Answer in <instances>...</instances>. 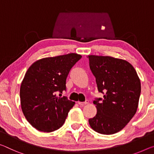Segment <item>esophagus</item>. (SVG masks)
<instances>
[{"label":"esophagus","mask_w":154,"mask_h":154,"mask_svg":"<svg viewBox=\"0 0 154 154\" xmlns=\"http://www.w3.org/2000/svg\"><path fill=\"white\" fill-rule=\"evenodd\" d=\"M88 103V100H86V101H84V102H78V104L79 105V106H84V105H86V104H87Z\"/></svg>","instance_id":"1"}]
</instances>
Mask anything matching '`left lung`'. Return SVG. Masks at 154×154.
Returning <instances> with one entry per match:
<instances>
[{"mask_svg": "<svg viewBox=\"0 0 154 154\" xmlns=\"http://www.w3.org/2000/svg\"><path fill=\"white\" fill-rule=\"evenodd\" d=\"M90 68L96 79L98 91L103 98L93 101L97 109L90 119L92 129L101 134L119 132L137 110L140 82L136 70L125 60L109 56L88 55Z\"/></svg>", "mask_w": 154, "mask_h": 154, "instance_id": "1", "label": "left lung"}]
</instances>
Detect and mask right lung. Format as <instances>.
Returning a JSON list of instances; mask_svg holds the SVG:
<instances>
[{
    "instance_id": "add662e5",
    "label": "right lung",
    "mask_w": 154,
    "mask_h": 154,
    "mask_svg": "<svg viewBox=\"0 0 154 154\" xmlns=\"http://www.w3.org/2000/svg\"><path fill=\"white\" fill-rule=\"evenodd\" d=\"M81 58L69 53L43 58L29 68L20 86V103L26 120L36 130L51 132L64 125L75 102L56 93L66 90L68 73Z\"/></svg>"
}]
</instances>
